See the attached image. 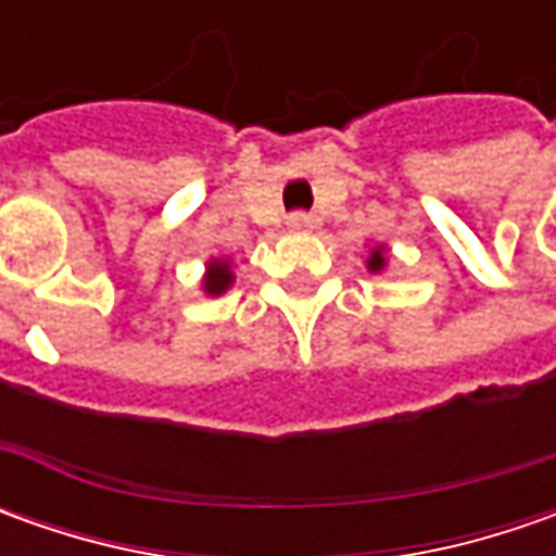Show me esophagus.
Masks as SVG:
<instances>
[{
	"instance_id": "esophagus-1",
	"label": "esophagus",
	"mask_w": 556,
	"mask_h": 556,
	"mask_svg": "<svg viewBox=\"0 0 556 556\" xmlns=\"http://www.w3.org/2000/svg\"><path fill=\"white\" fill-rule=\"evenodd\" d=\"M315 225H318V219L309 216V213H290L288 216L290 231H309V228H315Z\"/></svg>"
}]
</instances>
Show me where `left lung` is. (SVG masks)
<instances>
[{
  "instance_id": "obj_1",
  "label": "left lung",
  "mask_w": 556,
  "mask_h": 556,
  "mask_svg": "<svg viewBox=\"0 0 556 556\" xmlns=\"http://www.w3.org/2000/svg\"><path fill=\"white\" fill-rule=\"evenodd\" d=\"M365 266H368V271L371 275H380V271H387V266H390V256H387V247L377 244L368 253V260H365Z\"/></svg>"
}]
</instances>
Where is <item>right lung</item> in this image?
I'll list each match as a JSON object with an SVG mask.
<instances>
[{
  "label": "right lung",
  "mask_w": 556,
  "mask_h": 556,
  "mask_svg": "<svg viewBox=\"0 0 556 556\" xmlns=\"http://www.w3.org/2000/svg\"><path fill=\"white\" fill-rule=\"evenodd\" d=\"M231 285H235V263L228 256H210L201 278L203 293L206 296H223Z\"/></svg>",
  "instance_id": "1"
}]
</instances>
